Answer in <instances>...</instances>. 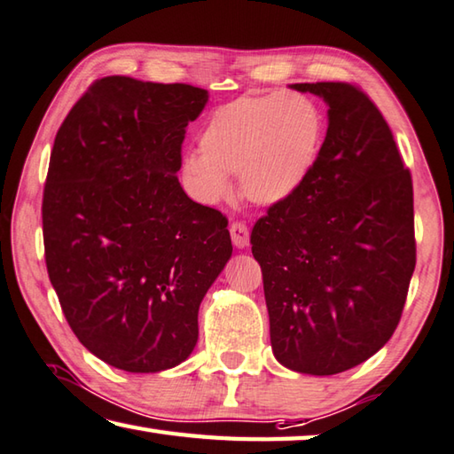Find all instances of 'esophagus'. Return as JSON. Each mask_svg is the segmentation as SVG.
I'll return each instance as SVG.
<instances>
[{
  "label": "esophagus",
  "instance_id": "obj_1",
  "mask_svg": "<svg viewBox=\"0 0 454 454\" xmlns=\"http://www.w3.org/2000/svg\"><path fill=\"white\" fill-rule=\"evenodd\" d=\"M229 231H231V239H233V245L237 249L247 247V245H249V229H247V225H245V223H241V221L231 223Z\"/></svg>",
  "mask_w": 454,
  "mask_h": 454
}]
</instances>
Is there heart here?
<instances>
[{
    "instance_id": "obj_1",
    "label": "heart",
    "mask_w": 454,
    "mask_h": 454,
    "mask_svg": "<svg viewBox=\"0 0 454 454\" xmlns=\"http://www.w3.org/2000/svg\"><path fill=\"white\" fill-rule=\"evenodd\" d=\"M323 114L301 93L247 95L207 117L199 151L183 159V175L207 203L229 193L239 173L241 193L255 205H277L303 185L317 161Z\"/></svg>"
}]
</instances>
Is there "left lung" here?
Here are the masks:
<instances>
[{
    "label": "left lung",
    "mask_w": 454,
    "mask_h": 454,
    "mask_svg": "<svg viewBox=\"0 0 454 454\" xmlns=\"http://www.w3.org/2000/svg\"><path fill=\"white\" fill-rule=\"evenodd\" d=\"M327 103V137L295 193L251 231L275 359L337 375L393 337L417 263L412 181L385 117L359 87L295 83Z\"/></svg>",
    "instance_id": "1"
}]
</instances>
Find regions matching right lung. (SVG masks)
Wrapping results in <instances>:
<instances>
[{
	"label": "right lung",
	"mask_w": 454,
	"mask_h": 454,
	"mask_svg": "<svg viewBox=\"0 0 454 454\" xmlns=\"http://www.w3.org/2000/svg\"><path fill=\"white\" fill-rule=\"evenodd\" d=\"M209 93L98 79L61 123L43 189L50 281L87 351L127 372L177 367L199 305L233 253L225 215L177 179L181 143Z\"/></svg>",
	"instance_id": "add662e5"
}]
</instances>
